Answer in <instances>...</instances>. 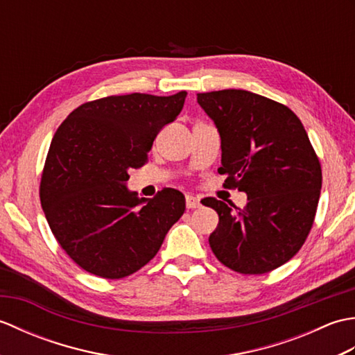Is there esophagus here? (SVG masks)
Listing matches in <instances>:
<instances>
[{"mask_svg": "<svg viewBox=\"0 0 355 355\" xmlns=\"http://www.w3.org/2000/svg\"><path fill=\"white\" fill-rule=\"evenodd\" d=\"M201 206L200 198L195 197V195H186V207L187 209H197Z\"/></svg>", "mask_w": 355, "mask_h": 355, "instance_id": "obj_1", "label": "esophagus"}]
</instances>
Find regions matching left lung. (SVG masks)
I'll list each match as a JSON object with an SVG mask.
<instances>
[{"label":"left lung","instance_id":"1","mask_svg":"<svg viewBox=\"0 0 355 355\" xmlns=\"http://www.w3.org/2000/svg\"><path fill=\"white\" fill-rule=\"evenodd\" d=\"M221 135L224 187L247 193L239 209L201 201L220 216L209 236L221 263L243 275H263L296 254L310 233L322 189L319 157L299 117L245 89L197 94Z\"/></svg>","mask_w":355,"mask_h":355}]
</instances>
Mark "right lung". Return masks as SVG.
I'll return each instance as SVG.
<instances>
[{
	"instance_id": "1",
	"label": "right lung",
	"mask_w": 355,
	"mask_h": 355,
	"mask_svg": "<svg viewBox=\"0 0 355 355\" xmlns=\"http://www.w3.org/2000/svg\"><path fill=\"white\" fill-rule=\"evenodd\" d=\"M186 96L102 97L82 103L58 128L41 177V205L58 244L88 273H135L184 214L180 191L164 187L146 200L125 183L128 172L148 162L157 134L177 119Z\"/></svg>"
}]
</instances>
